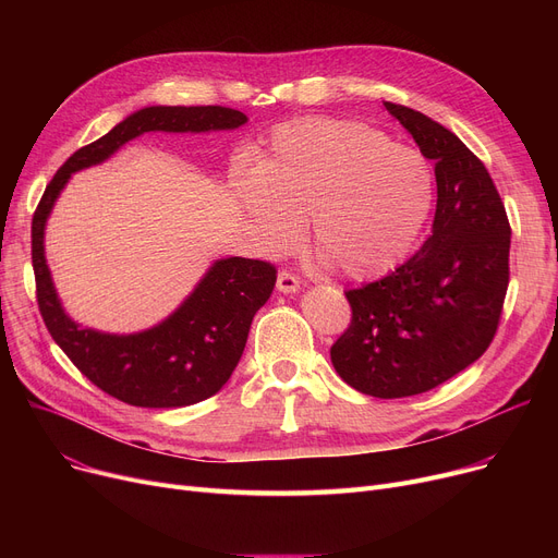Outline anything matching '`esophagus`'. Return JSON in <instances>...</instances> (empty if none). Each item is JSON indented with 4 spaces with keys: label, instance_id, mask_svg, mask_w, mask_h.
<instances>
[{
    "label": "esophagus",
    "instance_id": "1",
    "mask_svg": "<svg viewBox=\"0 0 558 558\" xmlns=\"http://www.w3.org/2000/svg\"><path fill=\"white\" fill-rule=\"evenodd\" d=\"M276 287L278 291H282V294H294V291L301 289V280L291 271H280Z\"/></svg>",
    "mask_w": 558,
    "mask_h": 558
}]
</instances>
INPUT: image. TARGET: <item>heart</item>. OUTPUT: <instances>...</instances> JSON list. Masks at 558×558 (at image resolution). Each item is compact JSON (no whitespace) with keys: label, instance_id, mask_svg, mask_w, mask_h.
I'll return each mask as SVG.
<instances>
[{"label":"heart","instance_id":"b5f03b06","mask_svg":"<svg viewBox=\"0 0 558 558\" xmlns=\"http://www.w3.org/2000/svg\"><path fill=\"white\" fill-rule=\"evenodd\" d=\"M234 194L267 253L294 248L310 219L312 244L353 280L389 274L414 248L434 208V169L412 146L335 117L276 126L238 169Z\"/></svg>","mask_w":558,"mask_h":558}]
</instances>
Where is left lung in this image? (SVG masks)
Masks as SVG:
<instances>
[{
    "instance_id": "left-lung-1",
    "label": "left lung",
    "mask_w": 558,
    "mask_h": 558,
    "mask_svg": "<svg viewBox=\"0 0 558 558\" xmlns=\"http://www.w3.org/2000/svg\"><path fill=\"white\" fill-rule=\"evenodd\" d=\"M385 108L434 162L432 234L389 276L345 291L353 318L330 360L353 389L407 398L486 353L509 287L511 226L484 162L452 131L407 106Z\"/></svg>"
}]
</instances>
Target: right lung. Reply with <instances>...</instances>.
Listing matches in <instances>:
<instances>
[{
	"mask_svg": "<svg viewBox=\"0 0 558 558\" xmlns=\"http://www.w3.org/2000/svg\"><path fill=\"white\" fill-rule=\"evenodd\" d=\"M242 124L246 114L223 106L142 108L97 142L74 151L53 173L34 213L32 259L45 326L93 385L126 404L167 409L215 396L238 366L253 316L269 301L278 271L262 259H217L187 301L162 324L137 335H106L74 324L58 301L45 259L47 217L74 171L104 162L142 133L228 131Z\"/></svg>",
	"mask_w": 558,
	"mask_h": 558,
	"instance_id": "add662e5",
	"label": "right lung"
}]
</instances>
